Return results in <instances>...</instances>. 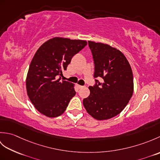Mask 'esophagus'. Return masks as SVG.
I'll use <instances>...</instances> for the list:
<instances>
[{
    "label": "esophagus",
    "instance_id": "34e87169",
    "mask_svg": "<svg viewBox=\"0 0 160 160\" xmlns=\"http://www.w3.org/2000/svg\"><path fill=\"white\" fill-rule=\"evenodd\" d=\"M78 87L79 88V89H82V88L84 87V86H81V85H78Z\"/></svg>",
    "mask_w": 160,
    "mask_h": 160
}]
</instances>
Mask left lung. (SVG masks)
<instances>
[{
    "instance_id": "left-lung-1",
    "label": "left lung",
    "mask_w": 160,
    "mask_h": 160,
    "mask_svg": "<svg viewBox=\"0 0 160 160\" xmlns=\"http://www.w3.org/2000/svg\"><path fill=\"white\" fill-rule=\"evenodd\" d=\"M95 64L96 84L83 100L87 113L98 120H108L120 113L133 93V77L130 64L120 50L101 42L88 41Z\"/></svg>"
}]
</instances>
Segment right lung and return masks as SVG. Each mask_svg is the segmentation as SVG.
<instances>
[{
    "instance_id": "add662e5",
    "label": "right lung",
    "mask_w": 160,
    "mask_h": 160,
    "mask_svg": "<svg viewBox=\"0 0 160 160\" xmlns=\"http://www.w3.org/2000/svg\"><path fill=\"white\" fill-rule=\"evenodd\" d=\"M87 45L86 40L55 37L44 42L30 64L26 78L28 97L40 113L49 118L62 115L76 95L74 84L60 80L71 58Z\"/></svg>"
}]
</instances>
